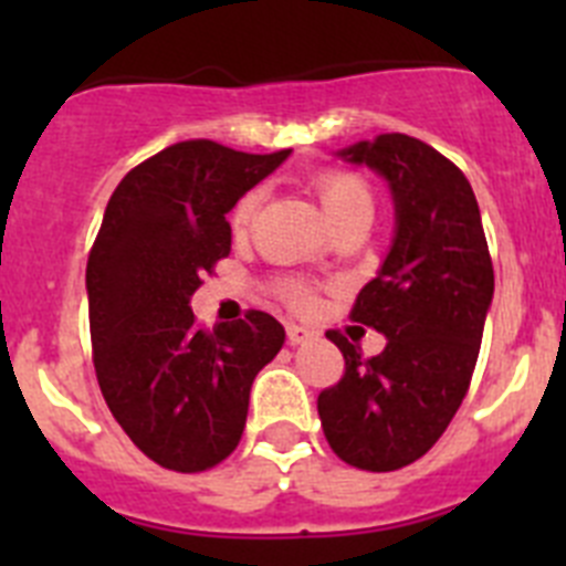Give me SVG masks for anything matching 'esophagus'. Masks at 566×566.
<instances>
[{"label": "esophagus", "instance_id": "esophagus-1", "mask_svg": "<svg viewBox=\"0 0 566 566\" xmlns=\"http://www.w3.org/2000/svg\"><path fill=\"white\" fill-rule=\"evenodd\" d=\"M286 334H289V343L292 345H303V343H308V339L314 337V332H308V328H303V326H286Z\"/></svg>", "mask_w": 566, "mask_h": 566}]
</instances>
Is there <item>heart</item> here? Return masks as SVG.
<instances>
[{"mask_svg":"<svg viewBox=\"0 0 566 566\" xmlns=\"http://www.w3.org/2000/svg\"><path fill=\"white\" fill-rule=\"evenodd\" d=\"M314 189H317V198L326 209L328 221L337 227V223L348 221L354 214H371L374 209V195L368 181L363 175L354 172V169H326L314 178ZM260 201H263V192L260 189H249L232 209V229L234 232H247L252 227L254 214H258ZM280 294L286 300L289 306L300 308L308 303V289L294 283V280H283L280 283Z\"/></svg>","mask_w":566,"mask_h":566,"instance_id":"heart-1","label":"heart"}]
</instances>
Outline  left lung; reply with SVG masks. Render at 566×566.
I'll use <instances>...</instances> for the list:
<instances>
[{"instance_id":"obj_1","label":"left lung","mask_w":566,"mask_h":566,"mask_svg":"<svg viewBox=\"0 0 566 566\" xmlns=\"http://www.w3.org/2000/svg\"><path fill=\"white\" fill-rule=\"evenodd\" d=\"M339 155L385 175L397 203L391 252L352 308L354 323L388 343L365 359L359 345L326 332L345 371L319 391L317 413L343 462L388 473L431 451L468 394L493 300V260L468 178L431 144L385 133Z\"/></svg>"}]
</instances>
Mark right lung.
Listing matches in <instances>:
<instances>
[{"instance_id":"right-lung-1","label":"right lung","mask_w":566,"mask_h":566,"mask_svg":"<svg viewBox=\"0 0 566 566\" xmlns=\"http://www.w3.org/2000/svg\"><path fill=\"white\" fill-rule=\"evenodd\" d=\"M286 155L178 142L129 169L104 209L87 258L98 388L135 448L167 470L201 473L238 448L254 377L286 339L258 308L214 328L189 308L232 249L227 212Z\"/></svg>"}]
</instances>
